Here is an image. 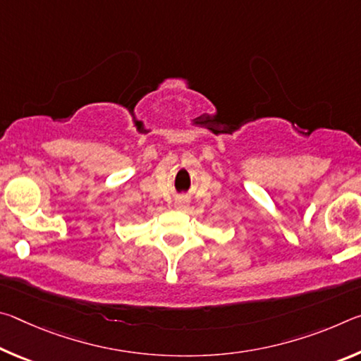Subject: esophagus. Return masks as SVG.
Segmentation results:
<instances>
[{
  "label": "esophagus",
  "mask_w": 361,
  "mask_h": 361,
  "mask_svg": "<svg viewBox=\"0 0 361 361\" xmlns=\"http://www.w3.org/2000/svg\"><path fill=\"white\" fill-rule=\"evenodd\" d=\"M186 204H188V200H185V199L176 200V207H178V209H185Z\"/></svg>",
  "instance_id": "1"
}]
</instances>
